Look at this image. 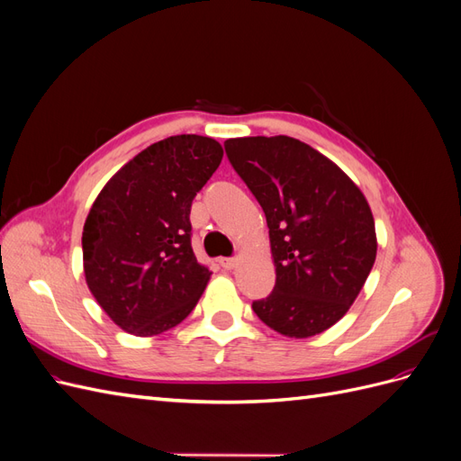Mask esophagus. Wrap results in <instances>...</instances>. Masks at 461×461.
I'll list each match as a JSON object with an SVG mask.
<instances>
[{
    "label": "esophagus",
    "instance_id": "34e87169",
    "mask_svg": "<svg viewBox=\"0 0 461 461\" xmlns=\"http://www.w3.org/2000/svg\"><path fill=\"white\" fill-rule=\"evenodd\" d=\"M219 265H221V267L225 269V271H230V269L236 267V265H239V259H236V258H221V259H219Z\"/></svg>",
    "mask_w": 461,
    "mask_h": 461
}]
</instances>
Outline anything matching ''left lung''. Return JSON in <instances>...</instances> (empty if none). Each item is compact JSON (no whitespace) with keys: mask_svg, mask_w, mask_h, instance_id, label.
Masks as SVG:
<instances>
[{"mask_svg":"<svg viewBox=\"0 0 461 461\" xmlns=\"http://www.w3.org/2000/svg\"><path fill=\"white\" fill-rule=\"evenodd\" d=\"M225 151L269 227L276 281L252 308L285 337H315L346 315L371 273V207L339 165L296 138H230Z\"/></svg>","mask_w":461,"mask_h":461,"instance_id":"left-lung-1","label":"left lung"}]
</instances>
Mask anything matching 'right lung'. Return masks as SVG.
Wrapping results in <instances>:
<instances>
[{
    "label": "right lung",
    "instance_id": "obj_1",
    "mask_svg": "<svg viewBox=\"0 0 461 461\" xmlns=\"http://www.w3.org/2000/svg\"><path fill=\"white\" fill-rule=\"evenodd\" d=\"M221 159L213 138L169 136L97 194L82 230L86 285L122 330L153 337L196 308L212 273L192 252L190 207Z\"/></svg>",
    "mask_w": 461,
    "mask_h": 461
}]
</instances>
